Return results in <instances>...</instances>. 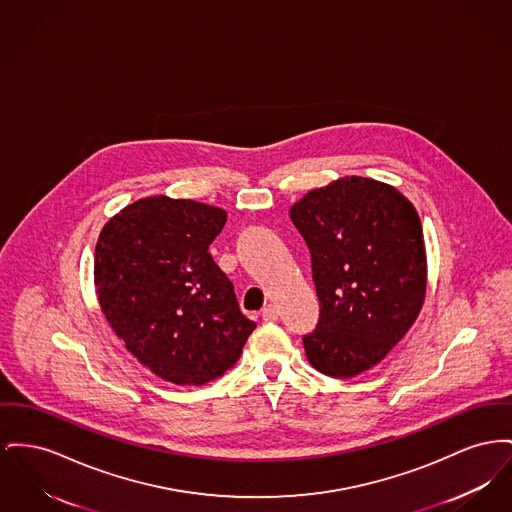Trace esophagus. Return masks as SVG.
Returning a JSON list of instances; mask_svg holds the SVG:
<instances>
[{
  "mask_svg": "<svg viewBox=\"0 0 512 512\" xmlns=\"http://www.w3.org/2000/svg\"><path fill=\"white\" fill-rule=\"evenodd\" d=\"M263 319L265 321H276L278 319V315H280V311H278V307L276 305H272V303H269L267 307H263Z\"/></svg>",
  "mask_w": 512,
  "mask_h": 512,
  "instance_id": "34e87169",
  "label": "esophagus"
}]
</instances>
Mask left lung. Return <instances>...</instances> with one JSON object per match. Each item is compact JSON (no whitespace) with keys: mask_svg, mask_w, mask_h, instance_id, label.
Masks as SVG:
<instances>
[{"mask_svg":"<svg viewBox=\"0 0 512 512\" xmlns=\"http://www.w3.org/2000/svg\"><path fill=\"white\" fill-rule=\"evenodd\" d=\"M290 218L311 253L319 321L309 363L336 379L375 367L410 331L425 298L420 216L391 185L342 178L309 191Z\"/></svg>","mask_w":512,"mask_h":512,"instance_id":"1","label":"left lung"}]
</instances>
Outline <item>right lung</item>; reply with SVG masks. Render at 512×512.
I'll return each instance as SVG.
<instances>
[{
	"label": "right lung",
	"mask_w": 512,
	"mask_h": 512,
	"mask_svg": "<svg viewBox=\"0 0 512 512\" xmlns=\"http://www.w3.org/2000/svg\"><path fill=\"white\" fill-rule=\"evenodd\" d=\"M224 224L222 209L160 195L125 207L100 232V307L125 348L164 381L205 385L224 375L257 327L209 253Z\"/></svg>",
	"instance_id": "obj_1"
}]
</instances>
